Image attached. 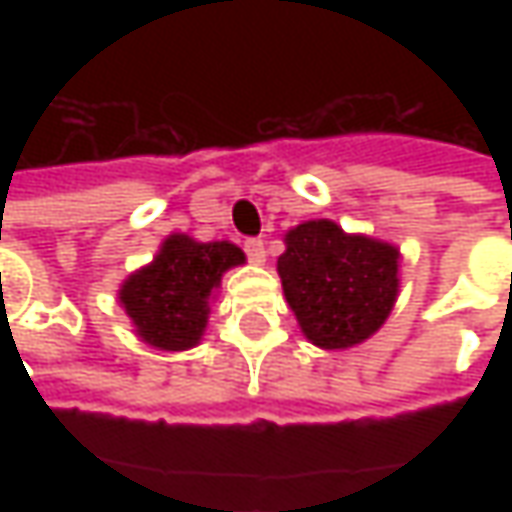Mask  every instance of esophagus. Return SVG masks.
I'll return each instance as SVG.
<instances>
[{
  "mask_svg": "<svg viewBox=\"0 0 512 512\" xmlns=\"http://www.w3.org/2000/svg\"><path fill=\"white\" fill-rule=\"evenodd\" d=\"M245 253L250 262H256V265H265V242L262 239H247L245 242Z\"/></svg>",
  "mask_w": 512,
  "mask_h": 512,
  "instance_id": "obj_1",
  "label": "esophagus"
}]
</instances>
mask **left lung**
Returning <instances> with one entry per match:
<instances>
[{"mask_svg": "<svg viewBox=\"0 0 512 512\" xmlns=\"http://www.w3.org/2000/svg\"><path fill=\"white\" fill-rule=\"evenodd\" d=\"M399 247L313 219L285 233L279 276L296 322L322 350L370 339L399 296Z\"/></svg>", "mask_w": 512, "mask_h": 512, "instance_id": "obj_1", "label": "left lung"}]
</instances>
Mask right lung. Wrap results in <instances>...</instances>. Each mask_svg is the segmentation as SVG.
<instances>
[{
	"mask_svg": "<svg viewBox=\"0 0 512 512\" xmlns=\"http://www.w3.org/2000/svg\"><path fill=\"white\" fill-rule=\"evenodd\" d=\"M245 265V253L230 242H196L170 233L153 262L130 273L119 302L136 336L159 350L196 347L207 327L210 299L225 270Z\"/></svg>",
	"mask_w": 512,
	"mask_h": 512,
	"instance_id": "right-lung-1",
	"label": "right lung"
}]
</instances>
